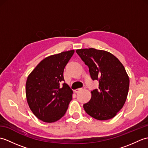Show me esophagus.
Wrapping results in <instances>:
<instances>
[{
  "mask_svg": "<svg viewBox=\"0 0 148 148\" xmlns=\"http://www.w3.org/2000/svg\"><path fill=\"white\" fill-rule=\"evenodd\" d=\"M84 88H78V89H76V90H74V92L75 93H78L79 92H80V91H82L83 90Z\"/></svg>",
  "mask_w": 148,
  "mask_h": 148,
  "instance_id": "1",
  "label": "esophagus"
}]
</instances>
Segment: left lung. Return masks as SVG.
<instances>
[{"mask_svg":"<svg viewBox=\"0 0 148 148\" xmlns=\"http://www.w3.org/2000/svg\"><path fill=\"white\" fill-rule=\"evenodd\" d=\"M76 53L88 67L92 79L99 83V89L91 92L90 100L83 105L84 111L98 120L112 118L124 106L129 89V77L124 66L103 50L79 49Z\"/></svg>","mask_w":148,"mask_h":148,"instance_id":"obj_1","label":"left lung"}]
</instances>
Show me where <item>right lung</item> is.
<instances>
[{
    "label": "right lung",
    "instance_id": "right-lung-1",
    "mask_svg": "<svg viewBox=\"0 0 148 148\" xmlns=\"http://www.w3.org/2000/svg\"><path fill=\"white\" fill-rule=\"evenodd\" d=\"M74 50L64 51L43 59L27 77V103L36 117L53 123L62 118L72 100L73 92L64 81V71Z\"/></svg>",
    "mask_w": 148,
    "mask_h": 148
}]
</instances>
